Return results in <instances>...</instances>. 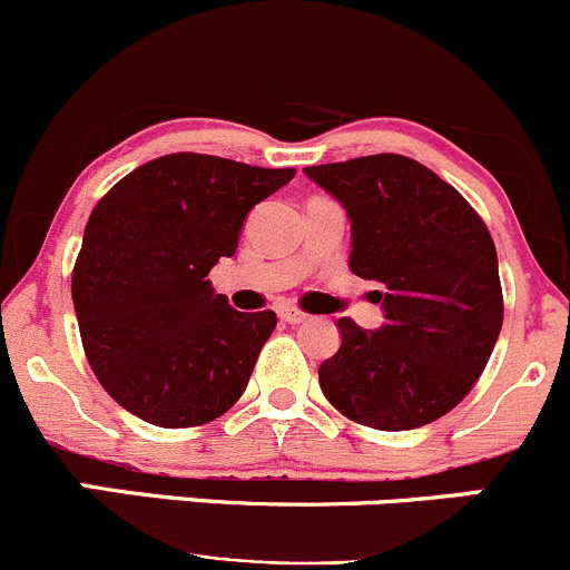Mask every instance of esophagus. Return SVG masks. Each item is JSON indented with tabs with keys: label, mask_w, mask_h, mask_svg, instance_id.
I'll use <instances>...</instances> for the list:
<instances>
[{
	"label": "esophagus",
	"mask_w": 570,
	"mask_h": 570,
	"mask_svg": "<svg viewBox=\"0 0 570 570\" xmlns=\"http://www.w3.org/2000/svg\"><path fill=\"white\" fill-rule=\"evenodd\" d=\"M279 318L285 321V324H304V321H307V315L302 313V309H296V307H283L279 309Z\"/></svg>",
	"instance_id": "34e87169"
}]
</instances>
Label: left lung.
Segmentation results:
<instances>
[{"instance_id":"8db88e82","label":"left lung","mask_w":570,"mask_h":570,"mask_svg":"<svg viewBox=\"0 0 570 570\" xmlns=\"http://www.w3.org/2000/svg\"><path fill=\"white\" fill-rule=\"evenodd\" d=\"M304 173L351 216V272L381 287L386 324L340 318L318 367L326 401L375 431H412L469 395L502 328L497 246L478 210L409 156L379 154Z\"/></svg>"}]
</instances>
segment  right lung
Masks as SVG:
<instances>
[{"label": "right lung", "instance_id": "right-lung-1", "mask_svg": "<svg viewBox=\"0 0 570 570\" xmlns=\"http://www.w3.org/2000/svg\"><path fill=\"white\" fill-rule=\"evenodd\" d=\"M293 175L169 154L98 199L70 293L87 362L126 412L158 428H197L244 395L277 315L233 309L208 272L236 255L252 205Z\"/></svg>", "mask_w": 570, "mask_h": 570}]
</instances>
